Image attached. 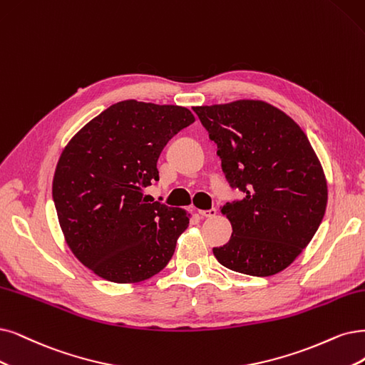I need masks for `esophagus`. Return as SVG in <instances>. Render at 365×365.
Segmentation results:
<instances>
[{
	"mask_svg": "<svg viewBox=\"0 0 365 365\" xmlns=\"http://www.w3.org/2000/svg\"><path fill=\"white\" fill-rule=\"evenodd\" d=\"M217 213H218V210L215 207H212L209 210H200V215L203 218H213V217H217Z\"/></svg>",
	"mask_w": 365,
	"mask_h": 365,
	"instance_id": "obj_1",
	"label": "esophagus"
}]
</instances>
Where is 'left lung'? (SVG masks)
<instances>
[{"mask_svg": "<svg viewBox=\"0 0 365 365\" xmlns=\"http://www.w3.org/2000/svg\"><path fill=\"white\" fill-rule=\"evenodd\" d=\"M217 143L225 179L245 194L222 206L230 240L213 248L235 272L275 275L293 263L316 235L328 203L325 173L304 130L263 101L195 106Z\"/></svg>", "mask_w": 365, "mask_h": 365, "instance_id": "left-lung-1", "label": "left lung"}]
</instances>
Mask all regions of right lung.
I'll use <instances>...</instances> for the list:
<instances>
[{
  "mask_svg": "<svg viewBox=\"0 0 365 365\" xmlns=\"http://www.w3.org/2000/svg\"><path fill=\"white\" fill-rule=\"evenodd\" d=\"M194 114L178 105L123 101L106 108L64 147L52 198L67 245L103 279L126 284L171 260L190 215L143 190L159 180L162 148Z\"/></svg>",
  "mask_w": 365,
  "mask_h": 365,
  "instance_id": "add662e5",
  "label": "right lung"
}]
</instances>
